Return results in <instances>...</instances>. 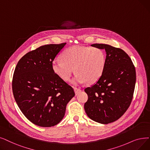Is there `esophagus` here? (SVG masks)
Here are the masks:
<instances>
[{
  "label": "esophagus",
  "instance_id": "obj_1",
  "mask_svg": "<svg viewBox=\"0 0 150 150\" xmlns=\"http://www.w3.org/2000/svg\"><path fill=\"white\" fill-rule=\"evenodd\" d=\"M74 91H75V94H76V95L79 94L81 92V89L78 88H74Z\"/></svg>",
  "mask_w": 150,
  "mask_h": 150
}]
</instances>
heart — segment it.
I'll use <instances>...</instances> for the list:
<instances>
[{"label":"heart","mask_w":150,"mask_h":150,"mask_svg":"<svg viewBox=\"0 0 150 150\" xmlns=\"http://www.w3.org/2000/svg\"><path fill=\"white\" fill-rule=\"evenodd\" d=\"M61 59L52 62L53 72L63 81H69L75 69L77 75L73 83L76 84L96 82L102 75L106 63L105 51L97 47H71L62 52Z\"/></svg>","instance_id":"1"}]
</instances>
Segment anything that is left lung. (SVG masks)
<instances>
[{
  "instance_id": "obj_1",
  "label": "left lung",
  "mask_w": 150,
  "mask_h": 150,
  "mask_svg": "<svg viewBox=\"0 0 150 150\" xmlns=\"http://www.w3.org/2000/svg\"><path fill=\"white\" fill-rule=\"evenodd\" d=\"M91 46L105 49L106 63L100 79L84 89L88 99L84 108L92 120L108 124L121 118L131 105L136 81L135 69L122 49L106 44Z\"/></svg>"
}]
</instances>
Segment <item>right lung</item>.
<instances>
[{
    "label": "right lung",
    "instance_id": "1",
    "mask_svg": "<svg viewBox=\"0 0 150 150\" xmlns=\"http://www.w3.org/2000/svg\"><path fill=\"white\" fill-rule=\"evenodd\" d=\"M66 43L43 45L29 51L16 65L12 90L22 113L34 125L48 127L64 118L73 88L52 70V62Z\"/></svg>",
    "mask_w": 150,
    "mask_h": 150
}]
</instances>
